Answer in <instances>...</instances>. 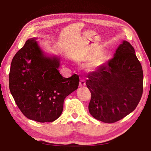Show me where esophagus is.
<instances>
[{"mask_svg":"<svg viewBox=\"0 0 151 151\" xmlns=\"http://www.w3.org/2000/svg\"><path fill=\"white\" fill-rule=\"evenodd\" d=\"M79 86H81V87H82V86H86V82H85V81H84V79H81V80H80Z\"/></svg>","mask_w":151,"mask_h":151,"instance_id":"obj_1","label":"esophagus"}]
</instances>
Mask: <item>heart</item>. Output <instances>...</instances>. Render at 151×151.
Segmentation results:
<instances>
[{
  "instance_id": "1",
  "label": "heart",
  "mask_w": 151,
  "mask_h": 151,
  "mask_svg": "<svg viewBox=\"0 0 151 151\" xmlns=\"http://www.w3.org/2000/svg\"><path fill=\"white\" fill-rule=\"evenodd\" d=\"M92 57H93V54H88V55L86 56L85 57L83 58V59L86 60H90ZM103 60H104L103 56L100 55V56H99L95 60L93 63L95 64V65H98V64H100L102 62H103Z\"/></svg>"
}]
</instances>
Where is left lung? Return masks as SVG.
I'll use <instances>...</instances> for the list:
<instances>
[{"instance_id":"obj_1","label":"left lung","mask_w":151,"mask_h":151,"mask_svg":"<svg viewBox=\"0 0 151 151\" xmlns=\"http://www.w3.org/2000/svg\"><path fill=\"white\" fill-rule=\"evenodd\" d=\"M89 111L95 119L113 123L133 111L143 94V73L134 47L124 41L113 58L88 76Z\"/></svg>"}]
</instances>
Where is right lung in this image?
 <instances>
[{"instance_id": "right-lung-1", "label": "right lung", "mask_w": 151, "mask_h": 151, "mask_svg": "<svg viewBox=\"0 0 151 151\" xmlns=\"http://www.w3.org/2000/svg\"><path fill=\"white\" fill-rule=\"evenodd\" d=\"M59 66V58L45 56L36 38L28 40L13 58L9 90L25 117L45 123L62 114L65 97L78 88L79 76L63 77Z\"/></svg>"}]
</instances>
